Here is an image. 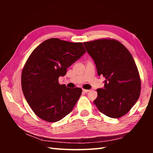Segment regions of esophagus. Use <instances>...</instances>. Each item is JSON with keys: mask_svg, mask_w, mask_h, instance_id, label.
<instances>
[{"mask_svg": "<svg viewBox=\"0 0 153 153\" xmlns=\"http://www.w3.org/2000/svg\"><path fill=\"white\" fill-rule=\"evenodd\" d=\"M83 92H84V93H87L90 92V90H86V89H83Z\"/></svg>", "mask_w": 153, "mask_h": 153, "instance_id": "34e87169", "label": "esophagus"}]
</instances>
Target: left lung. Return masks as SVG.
Wrapping results in <instances>:
<instances>
[{
	"mask_svg": "<svg viewBox=\"0 0 153 153\" xmlns=\"http://www.w3.org/2000/svg\"><path fill=\"white\" fill-rule=\"evenodd\" d=\"M84 45L94 61L98 76L105 77V88L97 89L94 104L109 117L125 115L135 105L141 91L140 77L131 53L113 38L84 42Z\"/></svg>",
	"mask_w": 153,
	"mask_h": 153,
	"instance_id": "1",
	"label": "left lung"
}]
</instances>
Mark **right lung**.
<instances>
[{"label":"right lung","instance_id":"right-lung-1","mask_svg":"<svg viewBox=\"0 0 153 153\" xmlns=\"http://www.w3.org/2000/svg\"><path fill=\"white\" fill-rule=\"evenodd\" d=\"M86 53L82 42L50 38L38 45L25 62L22 88L30 108L38 117L56 122L73 109L82 94L80 88L59 84V76Z\"/></svg>","mask_w":153,"mask_h":153}]
</instances>
